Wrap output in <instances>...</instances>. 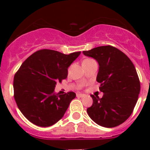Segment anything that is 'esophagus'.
Returning <instances> with one entry per match:
<instances>
[{
	"label": "esophagus",
	"instance_id": "34e87169",
	"mask_svg": "<svg viewBox=\"0 0 150 150\" xmlns=\"http://www.w3.org/2000/svg\"><path fill=\"white\" fill-rule=\"evenodd\" d=\"M76 97H78V98H83V97H85V95L84 94L77 93L76 94Z\"/></svg>",
	"mask_w": 150,
	"mask_h": 150
}]
</instances>
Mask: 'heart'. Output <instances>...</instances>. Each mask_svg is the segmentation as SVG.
<instances>
[{
	"label": "heart",
	"instance_id": "obj_1",
	"mask_svg": "<svg viewBox=\"0 0 150 150\" xmlns=\"http://www.w3.org/2000/svg\"><path fill=\"white\" fill-rule=\"evenodd\" d=\"M88 60H91V59H86L85 61H88Z\"/></svg>",
	"mask_w": 150,
	"mask_h": 150
}]
</instances>
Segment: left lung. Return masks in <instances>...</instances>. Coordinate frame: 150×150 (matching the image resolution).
<instances>
[{"mask_svg":"<svg viewBox=\"0 0 150 150\" xmlns=\"http://www.w3.org/2000/svg\"><path fill=\"white\" fill-rule=\"evenodd\" d=\"M83 52L98 62L96 80L104 92L101 98L91 95L93 104L87 109L88 116L100 126H118L132 115L140 94V83L134 65L124 52L112 46Z\"/></svg>","mask_w":150,"mask_h":150,"instance_id":"1","label":"left lung"}]
</instances>
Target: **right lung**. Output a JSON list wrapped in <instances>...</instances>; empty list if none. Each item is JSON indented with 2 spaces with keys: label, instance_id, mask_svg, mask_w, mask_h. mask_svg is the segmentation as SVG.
<instances>
[{
  "label": "right lung",
  "instance_id": "1",
  "mask_svg": "<svg viewBox=\"0 0 150 150\" xmlns=\"http://www.w3.org/2000/svg\"><path fill=\"white\" fill-rule=\"evenodd\" d=\"M81 52L66 55L52 50H40L26 59L13 80L14 98L28 120L48 127L62 119L76 94L55 93V85L67 77L69 66Z\"/></svg>",
  "mask_w": 150,
  "mask_h": 150
}]
</instances>
